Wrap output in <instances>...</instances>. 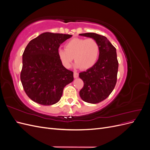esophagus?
<instances>
[{"label":"esophagus","mask_w":150,"mask_h":150,"mask_svg":"<svg viewBox=\"0 0 150 150\" xmlns=\"http://www.w3.org/2000/svg\"><path fill=\"white\" fill-rule=\"evenodd\" d=\"M78 76H79V74L78 73V72H74V78H78Z\"/></svg>","instance_id":"1"}]
</instances>
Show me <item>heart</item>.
Instances as JSON below:
<instances>
[{
	"label": "heart",
	"instance_id": "heart-1",
	"mask_svg": "<svg viewBox=\"0 0 150 150\" xmlns=\"http://www.w3.org/2000/svg\"><path fill=\"white\" fill-rule=\"evenodd\" d=\"M64 48L59 50L57 54L62 64L67 68L74 59L76 67L88 69L96 62L99 54V44L93 38L72 39L65 44Z\"/></svg>",
	"mask_w": 150,
	"mask_h": 150
}]
</instances>
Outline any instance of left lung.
<instances>
[{
	"label": "left lung",
	"mask_w": 150,
	"mask_h": 150,
	"mask_svg": "<svg viewBox=\"0 0 150 150\" xmlns=\"http://www.w3.org/2000/svg\"><path fill=\"white\" fill-rule=\"evenodd\" d=\"M79 35L93 38L99 46L98 61L79 73V78L84 82L79 91L80 97L89 103H100L110 96L116 84L118 70L116 50L105 36L92 33Z\"/></svg>",
	"instance_id": "8db88e82"
}]
</instances>
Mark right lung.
Masks as SVG:
<instances>
[{"label":"right lung","instance_id":"right-lung-1","mask_svg":"<svg viewBox=\"0 0 150 150\" xmlns=\"http://www.w3.org/2000/svg\"><path fill=\"white\" fill-rule=\"evenodd\" d=\"M72 35L42 33L31 40L22 54L21 80L28 96L45 106L59 101L65 86L74 79L73 72L58 57L60 45Z\"/></svg>","mask_w":150,"mask_h":150}]
</instances>
